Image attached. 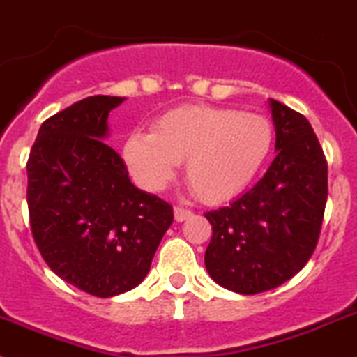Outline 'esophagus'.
Instances as JSON below:
<instances>
[{"instance_id": "esophagus-1", "label": "esophagus", "mask_w": 357, "mask_h": 357, "mask_svg": "<svg viewBox=\"0 0 357 357\" xmlns=\"http://www.w3.org/2000/svg\"><path fill=\"white\" fill-rule=\"evenodd\" d=\"M192 215H194V213H192V209H186V208H183V206H176L174 208L176 222H185V220L190 218Z\"/></svg>"}]
</instances>
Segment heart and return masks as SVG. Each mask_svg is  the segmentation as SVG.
Instances as JSON below:
<instances>
[{
    "label": "heart",
    "mask_w": 357,
    "mask_h": 357,
    "mask_svg": "<svg viewBox=\"0 0 357 357\" xmlns=\"http://www.w3.org/2000/svg\"><path fill=\"white\" fill-rule=\"evenodd\" d=\"M275 144L266 116L208 103H186L163 112L149 132H132L123 162L142 188L162 190L185 160V178L204 202L234 197L257 178Z\"/></svg>",
    "instance_id": "heart-1"
}]
</instances>
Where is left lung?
I'll use <instances>...</instances> for the list:
<instances>
[{"label":"left lung","mask_w":357,"mask_h":357,"mask_svg":"<svg viewBox=\"0 0 357 357\" xmlns=\"http://www.w3.org/2000/svg\"><path fill=\"white\" fill-rule=\"evenodd\" d=\"M269 107L278 153L264 178L204 215L213 227L204 255L209 276L246 296L278 287L305 268L328 201V162L308 119L273 98Z\"/></svg>","instance_id":"8db88e82"}]
</instances>
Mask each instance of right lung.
<instances>
[{
  "label": "right lung",
  "mask_w": 357,
  "mask_h": 357,
  "mask_svg": "<svg viewBox=\"0 0 357 357\" xmlns=\"http://www.w3.org/2000/svg\"><path fill=\"white\" fill-rule=\"evenodd\" d=\"M123 96L95 95L42 123L28 158L31 234L66 284L96 298L137 287L172 224V206L133 186L102 141Z\"/></svg>",
  "instance_id": "right-lung-1"
}]
</instances>
